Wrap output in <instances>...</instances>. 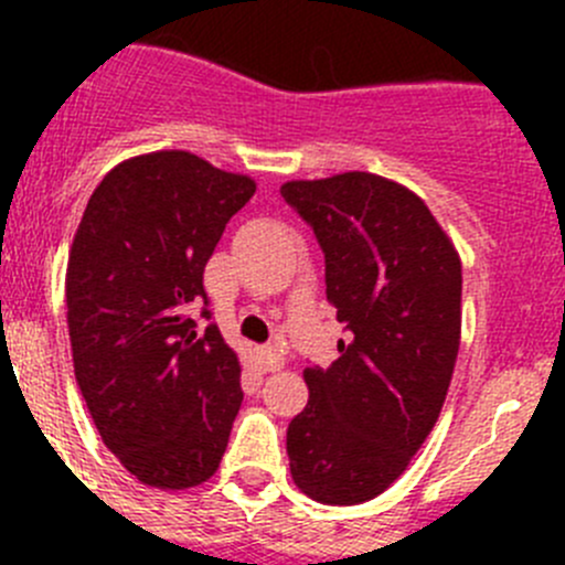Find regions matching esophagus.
<instances>
[{"instance_id": "obj_1", "label": "esophagus", "mask_w": 565, "mask_h": 565, "mask_svg": "<svg viewBox=\"0 0 565 565\" xmlns=\"http://www.w3.org/2000/svg\"><path fill=\"white\" fill-rule=\"evenodd\" d=\"M256 358H259V366L265 369V372H278V369L284 366V355L278 350H273V347L256 350Z\"/></svg>"}]
</instances>
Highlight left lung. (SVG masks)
I'll return each mask as SVG.
<instances>
[{"mask_svg":"<svg viewBox=\"0 0 565 565\" xmlns=\"http://www.w3.org/2000/svg\"><path fill=\"white\" fill-rule=\"evenodd\" d=\"M324 254V295L350 330L309 366L287 429L292 481L324 505L377 498L437 424L461 333V262L424 202L369 172L281 185Z\"/></svg>","mask_w":565,"mask_h":565,"instance_id":"8db88e82","label":"left lung"}]
</instances>
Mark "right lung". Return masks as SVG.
<instances>
[{
  "mask_svg": "<svg viewBox=\"0 0 565 565\" xmlns=\"http://www.w3.org/2000/svg\"><path fill=\"white\" fill-rule=\"evenodd\" d=\"M246 174L185 150L114 167L67 256L76 383L106 448L141 483L199 487L218 470L241 409V363L204 303V265L254 196Z\"/></svg>",
  "mask_w": 565,
  "mask_h": 565,
  "instance_id": "obj_1",
  "label": "right lung"
}]
</instances>
